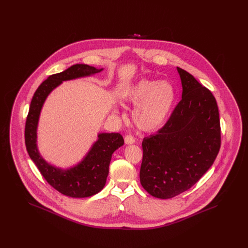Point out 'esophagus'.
<instances>
[{
	"label": "esophagus",
	"mask_w": 248,
	"mask_h": 248,
	"mask_svg": "<svg viewBox=\"0 0 248 248\" xmlns=\"http://www.w3.org/2000/svg\"><path fill=\"white\" fill-rule=\"evenodd\" d=\"M136 141V140L134 139V137H132L131 135H127L124 137V142L126 145H131V144H134Z\"/></svg>",
	"instance_id": "1"
}]
</instances>
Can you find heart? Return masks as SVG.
<instances>
[{
	"label": "heart",
	"mask_w": 248,
	"mask_h": 248,
	"mask_svg": "<svg viewBox=\"0 0 248 248\" xmlns=\"http://www.w3.org/2000/svg\"><path fill=\"white\" fill-rule=\"evenodd\" d=\"M177 93L167 81L141 79L123 94L124 101L133 105L132 119L140 129L153 132L161 128L169 117Z\"/></svg>",
	"instance_id": "heart-1"
}]
</instances>
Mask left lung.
<instances>
[{
    "mask_svg": "<svg viewBox=\"0 0 248 248\" xmlns=\"http://www.w3.org/2000/svg\"><path fill=\"white\" fill-rule=\"evenodd\" d=\"M182 98L163 128L142 142V187L160 199L191 188L211 167L220 148L218 108L212 93L177 68Z\"/></svg>",
    "mask_w": 248,
    "mask_h": 248,
    "instance_id": "8db88e82",
    "label": "left lung"
}]
</instances>
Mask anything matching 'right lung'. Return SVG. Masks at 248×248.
Returning a JSON list of instances; mask_svg holds the SVG:
<instances>
[{"label": "right lung", "instance_id": "add662e5", "mask_svg": "<svg viewBox=\"0 0 248 248\" xmlns=\"http://www.w3.org/2000/svg\"><path fill=\"white\" fill-rule=\"evenodd\" d=\"M101 71L103 68L76 64L49 76L33 94L26 121L25 143L31 159L53 188L72 198L89 197L104 188L111 156L124 145V139L119 133H98L97 140L80 162L69 168H60L49 164L39 152L37 130L40 115L48 95L63 82L90 77Z\"/></svg>", "mask_w": 248, "mask_h": 248}]
</instances>
